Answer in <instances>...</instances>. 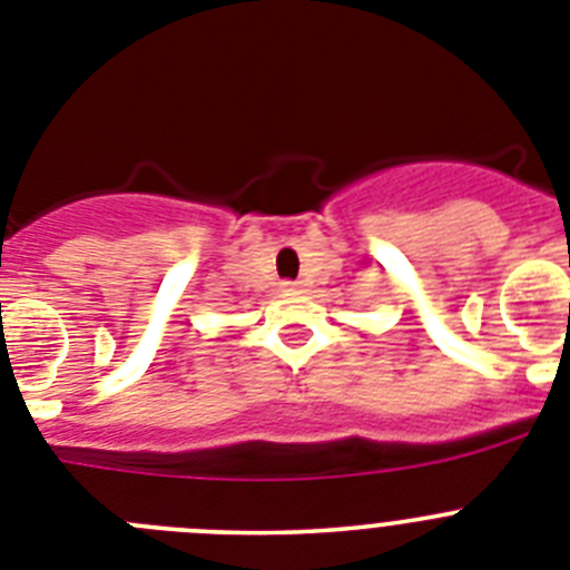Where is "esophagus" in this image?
<instances>
[{
    "label": "esophagus",
    "mask_w": 570,
    "mask_h": 570,
    "mask_svg": "<svg viewBox=\"0 0 570 570\" xmlns=\"http://www.w3.org/2000/svg\"><path fill=\"white\" fill-rule=\"evenodd\" d=\"M282 291H305V282L285 279V282H282Z\"/></svg>",
    "instance_id": "1"
}]
</instances>
